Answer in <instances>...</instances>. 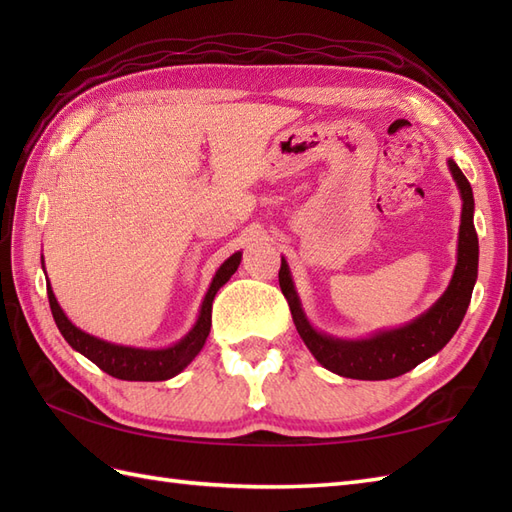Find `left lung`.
<instances>
[{"mask_svg":"<svg viewBox=\"0 0 512 512\" xmlns=\"http://www.w3.org/2000/svg\"><path fill=\"white\" fill-rule=\"evenodd\" d=\"M449 171L458 184L462 198V217L458 235V264L447 290L433 306L420 317L400 325L394 330H378L363 339H341L319 332L303 312L301 299L292 281L288 262L281 257L279 286L292 312V321L308 350L330 372L356 378V380H387L407 374L409 369L438 354L451 336L458 332L460 323L471 303L473 286L477 281V262H480V246L473 224V189L460 167L449 160Z\"/></svg>","mask_w":512,"mask_h":512,"instance_id":"left-lung-1","label":"left lung"}]
</instances>
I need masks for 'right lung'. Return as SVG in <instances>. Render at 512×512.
I'll return each instance as SVG.
<instances>
[{
	"instance_id": "right-lung-1",
	"label": "right lung",
	"mask_w": 512,
	"mask_h": 512,
	"mask_svg": "<svg viewBox=\"0 0 512 512\" xmlns=\"http://www.w3.org/2000/svg\"><path fill=\"white\" fill-rule=\"evenodd\" d=\"M239 262H242V250H237V253H233L220 268H217L211 286L206 290L204 301L200 306V314L198 319H195L193 328L184 334L178 343H173L169 347H158V350H151V347L110 343V341L99 339V336L83 332L81 328H76V325L65 317V312L61 310L48 281L50 310H52L54 323H57L63 339L72 345V350L83 354L85 358H90V361L94 365H99L103 372L121 380H167V378L178 376L182 369L200 354V350L206 343V336L211 332L213 299L217 295V290H220L226 281L235 275Z\"/></svg>"
}]
</instances>
